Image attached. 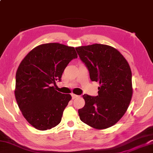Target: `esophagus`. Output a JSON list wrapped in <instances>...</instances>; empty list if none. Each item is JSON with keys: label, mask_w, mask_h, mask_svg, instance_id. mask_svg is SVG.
Returning a JSON list of instances; mask_svg holds the SVG:
<instances>
[{"label": "esophagus", "mask_w": 153, "mask_h": 153, "mask_svg": "<svg viewBox=\"0 0 153 153\" xmlns=\"http://www.w3.org/2000/svg\"><path fill=\"white\" fill-rule=\"evenodd\" d=\"M71 95H72V100H74V99H76V98H77V97H79V95H75V94H72Z\"/></svg>", "instance_id": "obj_1"}]
</instances>
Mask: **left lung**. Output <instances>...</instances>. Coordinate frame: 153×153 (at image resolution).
Returning <instances> with one entry per match:
<instances>
[{
	"mask_svg": "<svg viewBox=\"0 0 153 153\" xmlns=\"http://www.w3.org/2000/svg\"><path fill=\"white\" fill-rule=\"evenodd\" d=\"M89 70L92 81L100 82L98 95H82L85 106L79 109L82 122L95 129L112 126L127 111L132 97V72L116 48L95 44L75 48Z\"/></svg>",
	"mask_w": 153,
	"mask_h": 153,
	"instance_id": "left-lung-1",
	"label": "left lung"
}]
</instances>
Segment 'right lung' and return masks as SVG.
I'll list each match as a JSON object with an SVG mask.
<instances>
[{"instance_id":"right-lung-1","label":"right lung","mask_w":153,"mask_h":153,"mask_svg":"<svg viewBox=\"0 0 153 153\" xmlns=\"http://www.w3.org/2000/svg\"><path fill=\"white\" fill-rule=\"evenodd\" d=\"M78 56L74 48L58 43L39 45L21 61L16 72L15 96L23 116L39 130L55 127L72 97L55 90L62 74Z\"/></svg>"}]
</instances>
